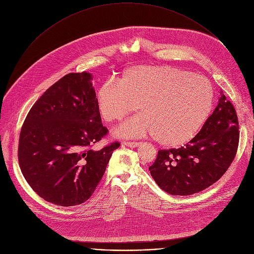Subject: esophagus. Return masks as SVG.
I'll list each match as a JSON object with an SVG mask.
<instances>
[{"label": "esophagus", "instance_id": "esophagus-1", "mask_svg": "<svg viewBox=\"0 0 254 254\" xmlns=\"http://www.w3.org/2000/svg\"><path fill=\"white\" fill-rule=\"evenodd\" d=\"M124 144L127 147H129V148H135V147H138L140 142H135V141H124Z\"/></svg>", "mask_w": 254, "mask_h": 254}]
</instances>
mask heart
Here are the masks:
<instances>
[{
  "instance_id": "obj_1",
  "label": "heart",
  "mask_w": 254,
  "mask_h": 254,
  "mask_svg": "<svg viewBox=\"0 0 254 254\" xmlns=\"http://www.w3.org/2000/svg\"><path fill=\"white\" fill-rule=\"evenodd\" d=\"M214 99L210 81L202 75L170 66L135 65L119 78L103 82L95 101L102 120L122 121L137 110L138 116L124 123L120 137L154 135L164 147H179L191 140L207 121Z\"/></svg>"
}]
</instances>
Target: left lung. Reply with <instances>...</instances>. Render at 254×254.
<instances>
[{
    "mask_svg": "<svg viewBox=\"0 0 254 254\" xmlns=\"http://www.w3.org/2000/svg\"><path fill=\"white\" fill-rule=\"evenodd\" d=\"M213 114L184 147L161 150L149 168L158 186L171 195L198 193L218 181L236 155L238 119L232 103L220 92Z\"/></svg>",
    "mask_w": 254,
    "mask_h": 254,
    "instance_id": "left-lung-1",
    "label": "left lung"
}]
</instances>
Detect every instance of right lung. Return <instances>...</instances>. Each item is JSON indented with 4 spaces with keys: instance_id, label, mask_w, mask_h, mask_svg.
<instances>
[{
    "instance_id": "1",
    "label": "right lung",
    "mask_w": 254,
    "mask_h": 254,
    "mask_svg": "<svg viewBox=\"0 0 254 254\" xmlns=\"http://www.w3.org/2000/svg\"><path fill=\"white\" fill-rule=\"evenodd\" d=\"M92 74L69 73L35 102L21 128L18 159L31 188L59 206L88 200L120 142L90 149L107 132Z\"/></svg>"
}]
</instances>
